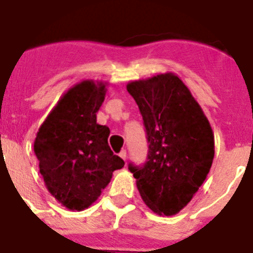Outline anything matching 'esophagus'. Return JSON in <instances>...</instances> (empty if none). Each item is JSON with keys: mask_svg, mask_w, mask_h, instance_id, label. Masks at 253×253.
<instances>
[{"mask_svg": "<svg viewBox=\"0 0 253 253\" xmlns=\"http://www.w3.org/2000/svg\"><path fill=\"white\" fill-rule=\"evenodd\" d=\"M119 156H121V159H122V160H125V161H126V159H127V152H126V150H125V149H123V150H122L121 153H119Z\"/></svg>", "mask_w": 253, "mask_h": 253, "instance_id": "esophagus-1", "label": "esophagus"}]
</instances>
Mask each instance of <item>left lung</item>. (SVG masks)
<instances>
[{
  "label": "left lung",
  "instance_id": "left-lung-1",
  "mask_svg": "<svg viewBox=\"0 0 253 253\" xmlns=\"http://www.w3.org/2000/svg\"><path fill=\"white\" fill-rule=\"evenodd\" d=\"M139 107L149 141L148 161L128 168L145 205L175 215L206 180L214 159V132L199 103L175 73L127 84Z\"/></svg>",
  "mask_w": 253,
  "mask_h": 253
}]
</instances>
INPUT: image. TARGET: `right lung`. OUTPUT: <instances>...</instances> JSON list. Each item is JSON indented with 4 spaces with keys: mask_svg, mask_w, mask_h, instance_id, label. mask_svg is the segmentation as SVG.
<instances>
[{
    "mask_svg": "<svg viewBox=\"0 0 253 253\" xmlns=\"http://www.w3.org/2000/svg\"><path fill=\"white\" fill-rule=\"evenodd\" d=\"M104 81L83 80L66 90L36 132L34 152L44 186L69 210L88 209L125 161L108 146L110 128L96 121Z\"/></svg>",
    "mask_w": 253,
    "mask_h": 253,
    "instance_id": "add662e5",
    "label": "right lung"
}]
</instances>
